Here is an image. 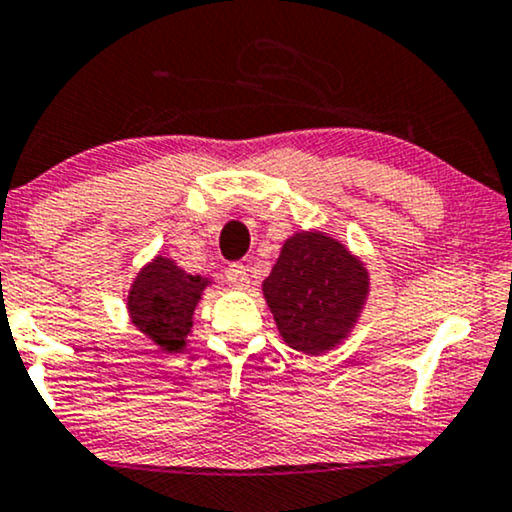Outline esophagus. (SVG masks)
Segmentation results:
<instances>
[{
	"label": "esophagus",
	"mask_w": 512,
	"mask_h": 512,
	"mask_svg": "<svg viewBox=\"0 0 512 512\" xmlns=\"http://www.w3.org/2000/svg\"><path fill=\"white\" fill-rule=\"evenodd\" d=\"M225 280L235 289H246L249 287V273H246V266H242V263H232V266L225 270Z\"/></svg>",
	"instance_id": "34e87169"
}]
</instances>
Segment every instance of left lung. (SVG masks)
<instances>
[{"label":"left lung","mask_w":512,"mask_h":512,"mask_svg":"<svg viewBox=\"0 0 512 512\" xmlns=\"http://www.w3.org/2000/svg\"><path fill=\"white\" fill-rule=\"evenodd\" d=\"M368 270L325 232H296L263 282V296L282 339L296 351L337 346L368 299Z\"/></svg>","instance_id":"8db88e82"}]
</instances>
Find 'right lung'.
<instances>
[{
	"instance_id": "add662e5",
	"label": "right lung",
	"mask_w": 512,
	"mask_h": 512,
	"mask_svg": "<svg viewBox=\"0 0 512 512\" xmlns=\"http://www.w3.org/2000/svg\"><path fill=\"white\" fill-rule=\"evenodd\" d=\"M208 285L206 277L189 275L170 258L156 256L137 273L128 294V311L140 332L166 353L185 349L192 315Z\"/></svg>"
}]
</instances>
